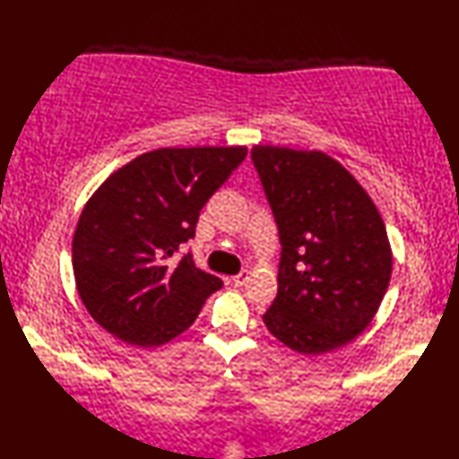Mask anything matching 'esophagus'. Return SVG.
Here are the masks:
<instances>
[{"instance_id": "34e87169", "label": "esophagus", "mask_w": 459, "mask_h": 459, "mask_svg": "<svg viewBox=\"0 0 459 459\" xmlns=\"http://www.w3.org/2000/svg\"><path fill=\"white\" fill-rule=\"evenodd\" d=\"M248 281V270H242L240 274H237V276H232V286H237V288H240V286H245Z\"/></svg>"}]
</instances>
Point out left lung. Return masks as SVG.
Returning a JSON list of instances; mask_svg holds the SVG:
<instances>
[{"label": "left lung", "mask_w": 459, "mask_h": 459, "mask_svg": "<svg viewBox=\"0 0 459 459\" xmlns=\"http://www.w3.org/2000/svg\"><path fill=\"white\" fill-rule=\"evenodd\" d=\"M280 237L278 294L262 316L298 353L349 343L391 281L385 222L343 165L321 152L256 145L250 152Z\"/></svg>", "instance_id": "1"}]
</instances>
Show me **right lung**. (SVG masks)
I'll return each mask as SVG.
<instances>
[{
  "label": "right lung",
  "instance_id": "1",
  "mask_svg": "<svg viewBox=\"0 0 459 459\" xmlns=\"http://www.w3.org/2000/svg\"><path fill=\"white\" fill-rule=\"evenodd\" d=\"M247 158V148H161L112 173L86 203L73 238V270L96 324L130 345L183 333L222 288L191 252L199 212Z\"/></svg>",
  "mask_w": 459,
  "mask_h": 459
}]
</instances>
